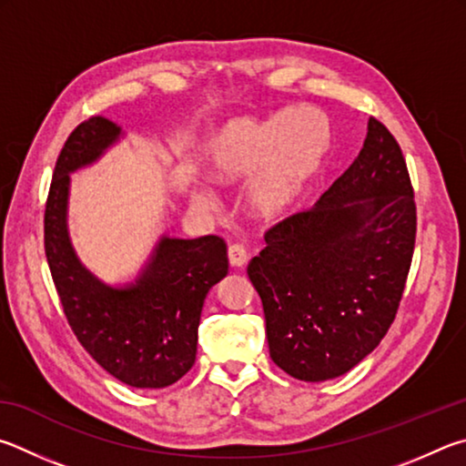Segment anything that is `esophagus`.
<instances>
[{"mask_svg":"<svg viewBox=\"0 0 466 466\" xmlns=\"http://www.w3.org/2000/svg\"><path fill=\"white\" fill-rule=\"evenodd\" d=\"M248 249L241 246V243H235V246L228 248V262L233 268H243L248 264Z\"/></svg>","mask_w":466,"mask_h":466,"instance_id":"1","label":"esophagus"}]
</instances>
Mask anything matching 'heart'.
Masks as SVG:
<instances>
[{"mask_svg":"<svg viewBox=\"0 0 466 466\" xmlns=\"http://www.w3.org/2000/svg\"><path fill=\"white\" fill-rule=\"evenodd\" d=\"M328 143V125L309 110L264 120L233 118L210 135L204 147V166L223 186L241 184L249 177V210L264 220H280L305 198L319 174ZM192 200L200 208H215V196L204 187H194Z\"/></svg>","mask_w":466,"mask_h":466,"instance_id":"obj_1","label":"heart"}]
</instances>
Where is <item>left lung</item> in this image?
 Instances as JSON below:
<instances>
[{
	"label": "left lung",
	"mask_w": 466,
	"mask_h": 466,
	"mask_svg": "<svg viewBox=\"0 0 466 466\" xmlns=\"http://www.w3.org/2000/svg\"><path fill=\"white\" fill-rule=\"evenodd\" d=\"M415 231L401 147L370 118L352 166L313 208L268 228L266 248L248 266L274 364L319 382L369 356L395 321Z\"/></svg>",
	"instance_id": "left-lung-1"
}]
</instances>
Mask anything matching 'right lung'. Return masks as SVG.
<instances>
[{"label": "right lung", "instance_id": "1", "mask_svg": "<svg viewBox=\"0 0 466 466\" xmlns=\"http://www.w3.org/2000/svg\"><path fill=\"white\" fill-rule=\"evenodd\" d=\"M120 127L92 116L69 135L45 207V254L63 313L87 354L137 389L174 385L192 369L204 299L227 276V243L161 238L135 284L116 289L86 270L67 233L69 174L116 143Z\"/></svg>", "mask_w": 466, "mask_h": 466}]
</instances>
